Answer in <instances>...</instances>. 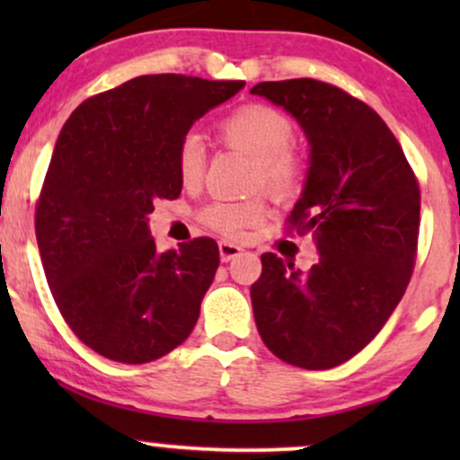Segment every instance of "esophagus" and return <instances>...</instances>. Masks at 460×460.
Segmentation results:
<instances>
[{
    "label": "esophagus",
    "mask_w": 460,
    "mask_h": 460,
    "mask_svg": "<svg viewBox=\"0 0 460 460\" xmlns=\"http://www.w3.org/2000/svg\"><path fill=\"white\" fill-rule=\"evenodd\" d=\"M218 251H220V260L223 261H231V260H235V257L242 255V248L234 244V242H220Z\"/></svg>",
    "instance_id": "esophagus-1"
}]
</instances>
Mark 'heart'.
<instances>
[{
	"instance_id": "heart-1",
	"label": "heart",
	"mask_w": 460,
	"mask_h": 460,
	"mask_svg": "<svg viewBox=\"0 0 460 460\" xmlns=\"http://www.w3.org/2000/svg\"><path fill=\"white\" fill-rule=\"evenodd\" d=\"M225 145L246 151L255 160L252 186L263 188L274 199L296 197L307 175L303 153L292 145L294 123L281 110L268 103H244L218 123ZM177 172L183 186H194L205 171V146L194 131L183 136L175 153ZM268 216L266 200L216 199L199 212L205 226L225 237H242L246 229L261 225Z\"/></svg>"
}]
</instances>
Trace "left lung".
Listing matches in <instances>:
<instances>
[{
    "instance_id": "8db88e82",
    "label": "left lung",
    "mask_w": 460,
    "mask_h": 460,
    "mask_svg": "<svg viewBox=\"0 0 460 460\" xmlns=\"http://www.w3.org/2000/svg\"><path fill=\"white\" fill-rule=\"evenodd\" d=\"M251 93L283 105L307 134V183L285 231L311 234L320 251L307 272L263 252L251 285L257 331L289 366H341L376 337L411 281L420 183L381 116L341 88L300 77Z\"/></svg>"
}]
</instances>
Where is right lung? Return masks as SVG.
Instances as JSON below:
<instances>
[{"instance_id": "add662e5", "label": "right lung", "mask_w": 460, "mask_h": 460, "mask_svg": "<svg viewBox=\"0 0 460 460\" xmlns=\"http://www.w3.org/2000/svg\"><path fill=\"white\" fill-rule=\"evenodd\" d=\"M244 82L140 75L79 103L36 200V242L62 318L119 363L155 361L188 340L218 270L212 237L160 252L146 216L177 199V145Z\"/></svg>"}]
</instances>
